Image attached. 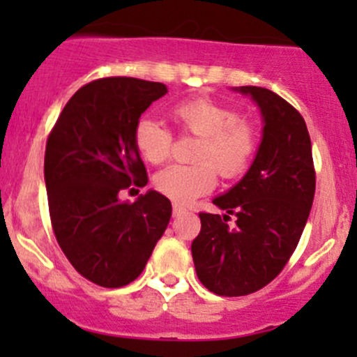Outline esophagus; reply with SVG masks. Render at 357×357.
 <instances>
[{
	"instance_id": "34e87169",
	"label": "esophagus",
	"mask_w": 357,
	"mask_h": 357,
	"mask_svg": "<svg viewBox=\"0 0 357 357\" xmlns=\"http://www.w3.org/2000/svg\"><path fill=\"white\" fill-rule=\"evenodd\" d=\"M172 211H174V214H183V212H185L186 208L183 207L181 204H178V202H174V204H172Z\"/></svg>"
}]
</instances>
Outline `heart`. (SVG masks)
Masks as SVG:
<instances>
[{"label":"heart","mask_w":357,"mask_h":357,"mask_svg":"<svg viewBox=\"0 0 357 357\" xmlns=\"http://www.w3.org/2000/svg\"><path fill=\"white\" fill-rule=\"evenodd\" d=\"M171 117L179 131L199 138L193 164H172L155 176V188L178 204H188L208 193L218 183L247 171L259 146L257 126L233 107L212 98H190L176 103ZM135 146L150 164H162L172 152V132L152 117H142L132 132Z\"/></svg>","instance_id":"1"}]
</instances>
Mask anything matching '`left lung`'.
Returning a JSON list of instances; mask_svg holds the SVG:
<instances>
[{
  "label": "left lung",
  "instance_id": "left-lung-1",
  "mask_svg": "<svg viewBox=\"0 0 357 357\" xmlns=\"http://www.w3.org/2000/svg\"><path fill=\"white\" fill-rule=\"evenodd\" d=\"M264 119L262 142L238 185L214 199L225 215L200 212L192 243L197 276L225 297L254 294L271 283L294 254L316 190L311 138L304 117L276 93L242 86ZM237 215L236 228L227 226Z\"/></svg>",
  "mask_w": 357,
  "mask_h": 357
}]
</instances>
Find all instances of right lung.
<instances>
[{"instance_id":"obj_1","label":"right lung","mask_w":357,"mask_h":357,"mask_svg":"<svg viewBox=\"0 0 357 357\" xmlns=\"http://www.w3.org/2000/svg\"><path fill=\"white\" fill-rule=\"evenodd\" d=\"M167 93L162 82L103 77L74 93L46 142L45 181L52 228L75 271L105 289L135 282L171 219L167 197L136 202L119 192L149 183L132 132Z\"/></svg>"}]
</instances>
